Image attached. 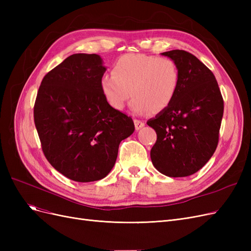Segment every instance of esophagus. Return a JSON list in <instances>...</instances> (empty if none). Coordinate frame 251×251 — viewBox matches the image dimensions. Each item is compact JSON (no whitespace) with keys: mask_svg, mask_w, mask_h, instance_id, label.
I'll return each mask as SVG.
<instances>
[{"mask_svg":"<svg viewBox=\"0 0 251 251\" xmlns=\"http://www.w3.org/2000/svg\"><path fill=\"white\" fill-rule=\"evenodd\" d=\"M134 123H135V128L136 130H140L141 127H143L144 126V123L143 121H141V120H138V119H135L134 120Z\"/></svg>","mask_w":251,"mask_h":251,"instance_id":"34e87169","label":"esophagus"}]
</instances>
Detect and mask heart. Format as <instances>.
<instances>
[{
	"mask_svg": "<svg viewBox=\"0 0 251 251\" xmlns=\"http://www.w3.org/2000/svg\"><path fill=\"white\" fill-rule=\"evenodd\" d=\"M179 82L180 70L174 59L127 53L114 63L112 74L101 77L100 89L113 109L123 110L132 95L134 113H158L174 100Z\"/></svg>",
	"mask_w": 251,
	"mask_h": 251,
	"instance_id": "obj_1",
	"label": "heart"
}]
</instances>
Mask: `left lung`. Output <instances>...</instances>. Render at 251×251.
Returning a JSON list of instances; mask_svg holds the SVG:
<instances>
[{"instance_id": "8db88e82", "label": "left lung", "mask_w": 251, "mask_h": 251, "mask_svg": "<svg viewBox=\"0 0 251 251\" xmlns=\"http://www.w3.org/2000/svg\"><path fill=\"white\" fill-rule=\"evenodd\" d=\"M177 63L180 82L168 108L148 120L157 133L151 159L168 177H187L214 155L219 141L224 102L215 75L192 53H161Z\"/></svg>"}]
</instances>
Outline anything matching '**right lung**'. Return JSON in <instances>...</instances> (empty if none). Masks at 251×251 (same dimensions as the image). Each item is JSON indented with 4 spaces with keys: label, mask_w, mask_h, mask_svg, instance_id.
<instances>
[{
    "label": "right lung",
    "mask_w": 251,
    "mask_h": 251,
    "mask_svg": "<svg viewBox=\"0 0 251 251\" xmlns=\"http://www.w3.org/2000/svg\"><path fill=\"white\" fill-rule=\"evenodd\" d=\"M107 68L97 54L76 53L48 72L34 103V124L45 157L76 182L104 178L133 119L113 109L100 89Z\"/></svg>",
    "instance_id": "add662e5"
}]
</instances>
